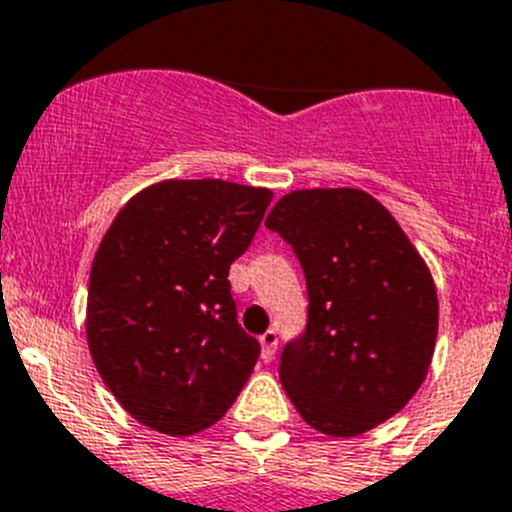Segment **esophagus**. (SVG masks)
Here are the masks:
<instances>
[{
    "mask_svg": "<svg viewBox=\"0 0 512 512\" xmlns=\"http://www.w3.org/2000/svg\"><path fill=\"white\" fill-rule=\"evenodd\" d=\"M260 346H262V361H272L275 358V351H278V333L265 331L260 336Z\"/></svg>",
    "mask_w": 512,
    "mask_h": 512,
    "instance_id": "esophagus-1",
    "label": "esophagus"
}]
</instances>
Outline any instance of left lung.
I'll return each instance as SVG.
<instances>
[{
    "label": "left lung",
    "mask_w": 512,
    "mask_h": 512,
    "mask_svg": "<svg viewBox=\"0 0 512 512\" xmlns=\"http://www.w3.org/2000/svg\"><path fill=\"white\" fill-rule=\"evenodd\" d=\"M298 257L308 288L300 336L280 353V381L300 417L356 437L394 417L427 376L437 293L396 219L361 189H303L265 222Z\"/></svg>",
    "instance_id": "8db88e82"
}]
</instances>
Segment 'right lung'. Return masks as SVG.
<instances>
[{
	"label": "right lung",
	"instance_id": "add662e5",
	"mask_svg": "<svg viewBox=\"0 0 512 512\" xmlns=\"http://www.w3.org/2000/svg\"><path fill=\"white\" fill-rule=\"evenodd\" d=\"M272 191L222 179L161 181L105 232L88 288V346L121 407L164 434L212 427L260 356L242 331L229 265Z\"/></svg>",
	"mask_w": 512,
	"mask_h": 512
}]
</instances>
